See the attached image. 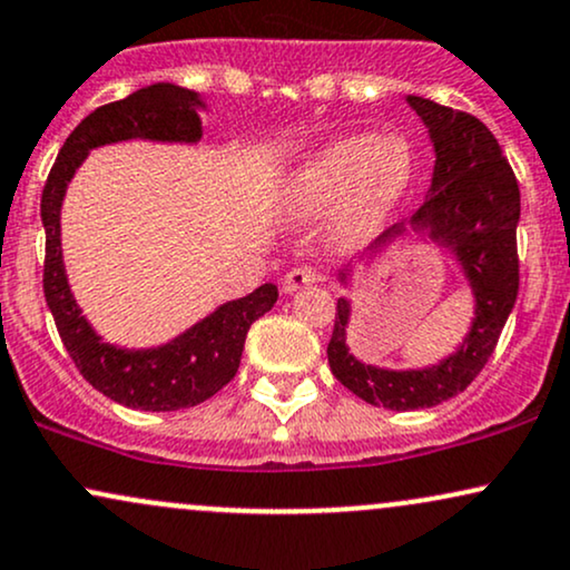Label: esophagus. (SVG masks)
I'll return each instance as SVG.
<instances>
[{
	"mask_svg": "<svg viewBox=\"0 0 570 570\" xmlns=\"http://www.w3.org/2000/svg\"><path fill=\"white\" fill-rule=\"evenodd\" d=\"M315 281H318V276H315V271H311V267H294V271L286 273L284 281H281V292L294 294L305 289V286L315 284Z\"/></svg>",
	"mask_w": 570,
	"mask_h": 570,
	"instance_id": "obj_1",
	"label": "esophagus"
}]
</instances>
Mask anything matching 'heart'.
<instances>
[{
    "instance_id": "1",
    "label": "heart",
    "mask_w": 570,
    "mask_h": 570,
    "mask_svg": "<svg viewBox=\"0 0 570 570\" xmlns=\"http://www.w3.org/2000/svg\"><path fill=\"white\" fill-rule=\"evenodd\" d=\"M411 183L414 154L401 135H347L294 169L278 207L294 219L334 209V242L358 249L380 236L406 202Z\"/></svg>"
}]
</instances>
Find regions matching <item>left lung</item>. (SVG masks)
<instances>
[{
  "label": "left lung",
  "mask_w": 570,
  "mask_h": 570,
  "mask_svg": "<svg viewBox=\"0 0 570 570\" xmlns=\"http://www.w3.org/2000/svg\"><path fill=\"white\" fill-rule=\"evenodd\" d=\"M411 111L428 127L435 167L424 204L409 223L376 238L355 263L337 273L347 286L355 267L403 238L449 252L472 294V318L454 353L422 368H385L355 358L347 347L353 305L337 299V318L326 355L332 374L351 393L390 411L430 409L468 390L497 347L518 299V219L520 190L497 137L475 116L406 95Z\"/></svg>",
  "instance_id": "obj_1"
}]
</instances>
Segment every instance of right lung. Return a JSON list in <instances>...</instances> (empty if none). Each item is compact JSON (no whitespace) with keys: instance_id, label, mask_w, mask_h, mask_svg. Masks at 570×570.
I'll list each match as a JSON object with an SVG mask.
<instances>
[{"instance_id":"obj_1","label":"right lung","mask_w":570,"mask_h":570,"mask_svg":"<svg viewBox=\"0 0 570 570\" xmlns=\"http://www.w3.org/2000/svg\"><path fill=\"white\" fill-rule=\"evenodd\" d=\"M202 111L207 102L194 89L156 81L125 100L95 108L66 137L42 194L45 225V297L55 326L81 376L102 395L127 409L177 411L204 403L236 376L244 340L259 315L276 305V284H263L246 297L217 305L209 315L156 347L111 345L95 332L73 297L60 244V209L68 183L89 150L127 140L180 142L202 140Z\"/></svg>"}]
</instances>
